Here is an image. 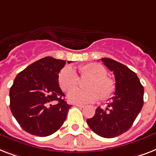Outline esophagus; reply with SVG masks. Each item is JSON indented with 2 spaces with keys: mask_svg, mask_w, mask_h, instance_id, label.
I'll return each mask as SVG.
<instances>
[{
  "mask_svg": "<svg viewBox=\"0 0 156 156\" xmlns=\"http://www.w3.org/2000/svg\"><path fill=\"white\" fill-rule=\"evenodd\" d=\"M76 106V107H79V108H83V107H85L84 105H82V104H77V103H76V104H74Z\"/></svg>",
  "mask_w": 156,
  "mask_h": 156,
  "instance_id": "1",
  "label": "esophagus"
}]
</instances>
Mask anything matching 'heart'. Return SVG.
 I'll return each instance as SVG.
<instances>
[{
    "instance_id": "1",
    "label": "heart",
    "mask_w": 156,
    "mask_h": 156,
    "mask_svg": "<svg viewBox=\"0 0 156 156\" xmlns=\"http://www.w3.org/2000/svg\"><path fill=\"white\" fill-rule=\"evenodd\" d=\"M79 72L82 77H91L87 83L88 89L72 90L68 94L70 102L87 104L97 102L99 98L107 100L112 96L115 90V82L107 77V69L103 66L95 62L87 63L79 67ZM58 82L62 90L68 91L78 84L79 77L73 67L66 66L59 73Z\"/></svg>"
}]
</instances>
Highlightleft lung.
Returning <instances> with one entry per match:
<instances>
[{"label":"left lung","mask_w":156,"mask_h":156,"mask_svg":"<svg viewBox=\"0 0 156 156\" xmlns=\"http://www.w3.org/2000/svg\"><path fill=\"white\" fill-rule=\"evenodd\" d=\"M115 74V91L105 110L98 107L87 119L90 128L103 138H114L131 128L144 106V87L135 72L111 58L101 59Z\"/></svg>","instance_id":"1"}]
</instances>
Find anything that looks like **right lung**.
<instances>
[{"instance_id":"1","label":"right lung","mask_w":156,"mask_h":156,"mask_svg":"<svg viewBox=\"0 0 156 156\" xmlns=\"http://www.w3.org/2000/svg\"><path fill=\"white\" fill-rule=\"evenodd\" d=\"M70 63V61H67ZM66 61L45 57L15 78L10 88V110L21 128L39 137L56 132L71 106L65 101L58 74Z\"/></svg>"}]
</instances>
